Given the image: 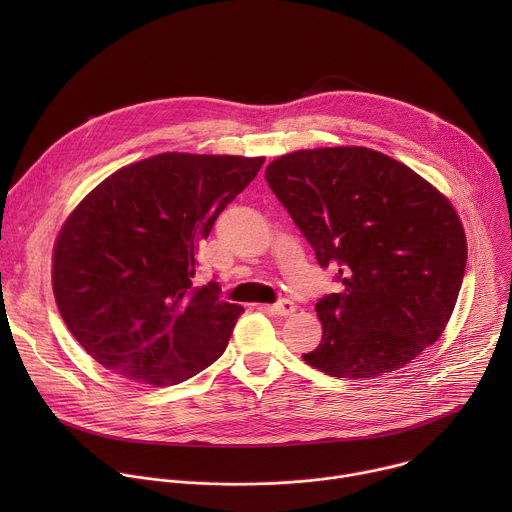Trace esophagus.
Wrapping results in <instances>:
<instances>
[{
    "instance_id": "1",
    "label": "esophagus",
    "mask_w": 512,
    "mask_h": 512,
    "mask_svg": "<svg viewBox=\"0 0 512 512\" xmlns=\"http://www.w3.org/2000/svg\"><path fill=\"white\" fill-rule=\"evenodd\" d=\"M269 310H271L273 314H277V316H291V314L296 312V306H294V302H289V300H281V302L273 304Z\"/></svg>"
}]
</instances>
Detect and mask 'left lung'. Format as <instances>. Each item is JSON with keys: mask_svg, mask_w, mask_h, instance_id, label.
I'll list each match as a JSON object with an SVG mask.
<instances>
[{"mask_svg": "<svg viewBox=\"0 0 512 512\" xmlns=\"http://www.w3.org/2000/svg\"><path fill=\"white\" fill-rule=\"evenodd\" d=\"M265 180L334 267L338 294L316 304L322 342L302 358L338 379L399 371L442 336L468 245L450 200L405 164L369 148L285 154Z\"/></svg>", "mask_w": 512, "mask_h": 512, "instance_id": "8db88e82", "label": "left lung"}]
</instances>
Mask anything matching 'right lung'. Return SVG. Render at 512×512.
Listing matches in <instances>:
<instances>
[{
    "label": "right lung",
    "mask_w": 512,
    "mask_h": 512,
    "mask_svg": "<svg viewBox=\"0 0 512 512\" xmlns=\"http://www.w3.org/2000/svg\"><path fill=\"white\" fill-rule=\"evenodd\" d=\"M265 158L158 154L105 178L58 233L60 316L105 369L168 387L221 356L243 308L194 287L196 249Z\"/></svg>",
    "instance_id": "obj_1"
}]
</instances>
